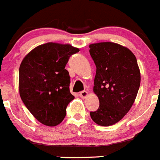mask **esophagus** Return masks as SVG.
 Returning <instances> with one entry per match:
<instances>
[{"mask_svg":"<svg viewBox=\"0 0 160 160\" xmlns=\"http://www.w3.org/2000/svg\"><path fill=\"white\" fill-rule=\"evenodd\" d=\"M79 96H80L82 98H86V97L88 96V92L86 90L82 91V92H80V93H79Z\"/></svg>","mask_w":160,"mask_h":160,"instance_id":"obj_1","label":"esophagus"}]
</instances>
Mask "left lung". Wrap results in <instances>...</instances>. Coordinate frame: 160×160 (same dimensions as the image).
I'll use <instances>...</instances> for the list:
<instances>
[{"label": "left lung", "instance_id": "1", "mask_svg": "<svg viewBox=\"0 0 160 160\" xmlns=\"http://www.w3.org/2000/svg\"><path fill=\"white\" fill-rule=\"evenodd\" d=\"M97 71L93 92L100 106L90 112L94 122L103 127L115 124L130 111L141 84V73L134 54L113 42L89 45Z\"/></svg>", "mask_w": 160, "mask_h": 160}]
</instances>
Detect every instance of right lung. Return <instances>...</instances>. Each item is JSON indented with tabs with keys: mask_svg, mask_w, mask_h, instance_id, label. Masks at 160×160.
I'll return each mask as SVG.
<instances>
[{
	"mask_svg": "<svg viewBox=\"0 0 160 160\" xmlns=\"http://www.w3.org/2000/svg\"><path fill=\"white\" fill-rule=\"evenodd\" d=\"M71 45L48 43L33 48L19 67V89L27 108L41 123L55 127L66 116L74 97L70 92V56L78 52Z\"/></svg>",
	"mask_w": 160,
	"mask_h": 160,
	"instance_id": "add662e5",
	"label": "right lung"
}]
</instances>
